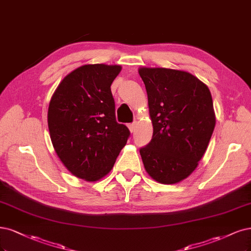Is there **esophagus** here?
<instances>
[{
	"label": "esophagus",
	"instance_id": "34e87169",
	"mask_svg": "<svg viewBox=\"0 0 251 251\" xmlns=\"http://www.w3.org/2000/svg\"><path fill=\"white\" fill-rule=\"evenodd\" d=\"M128 128H129V131H131L132 133L135 131V127H136V122H134V123H132V124H128Z\"/></svg>",
	"mask_w": 251,
	"mask_h": 251
}]
</instances>
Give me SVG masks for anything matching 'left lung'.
Instances as JSON below:
<instances>
[{
  "label": "left lung",
  "instance_id": "8db88e82",
  "mask_svg": "<svg viewBox=\"0 0 251 251\" xmlns=\"http://www.w3.org/2000/svg\"><path fill=\"white\" fill-rule=\"evenodd\" d=\"M149 99L153 133L140 149L146 172L161 184L188 177L204 154L216 119L208 86L170 68H139Z\"/></svg>",
  "mask_w": 251,
  "mask_h": 251
}]
</instances>
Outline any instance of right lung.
<instances>
[{"instance_id": "1", "label": "right lung", "mask_w": 251, "mask_h": 251, "mask_svg": "<svg viewBox=\"0 0 251 251\" xmlns=\"http://www.w3.org/2000/svg\"><path fill=\"white\" fill-rule=\"evenodd\" d=\"M120 71V65H83L67 75L51 97L50 140L76 177L96 181L108 175L131 134L116 122L110 88Z\"/></svg>"}]
</instances>
